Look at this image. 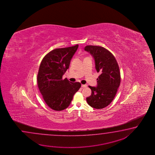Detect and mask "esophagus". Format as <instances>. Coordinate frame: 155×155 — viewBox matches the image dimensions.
<instances>
[{
  "instance_id": "1",
  "label": "esophagus",
  "mask_w": 155,
  "mask_h": 155,
  "mask_svg": "<svg viewBox=\"0 0 155 155\" xmlns=\"http://www.w3.org/2000/svg\"><path fill=\"white\" fill-rule=\"evenodd\" d=\"M81 87H82V88L86 87H87V85H83V84H82V85H81Z\"/></svg>"
}]
</instances>
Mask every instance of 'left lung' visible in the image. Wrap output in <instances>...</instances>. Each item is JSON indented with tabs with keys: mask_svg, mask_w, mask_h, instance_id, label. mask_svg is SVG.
Wrapping results in <instances>:
<instances>
[{
	"mask_svg": "<svg viewBox=\"0 0 155 155\" xmlns=\"http://www.w3.org/2000/svg\"><path fill=\"white\" fill-rule=\"evenodd\" d=\"M85 50L92 55L95 61L96 69L101 73L97 79V86H89L91 95L86 98V101L93 108L103 109L112 102L120 85L119 65L112 53L104 47L87 45Z\"/></svg>",
	"mask_w": 155,
	"mask_h": 155,
	"instance_id": "8db88e82",
	"label": "left lung"
}]
</instances>
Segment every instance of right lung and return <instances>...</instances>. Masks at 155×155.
Here are the masks:
<instances>
[{
	"mask_svg": "<svg viewBox=\"0 0 155 155\" xmlns=\"http://www.w3.org/2000/svg\"><path fill=\"white\" fill-rule=\"evenodd\" d=\"M78 46L77 44L53 50L43 58L40 63L37 76L38 86L46 105L53 110L66 109L81 85L80 82H71L66 78L63 79Z\"/></svg>",
	"mask_w": 155,
	"mask_h": 155,
	"instance_id": "right-lung-1",
	"label": "right lung"
}]
</instances>
